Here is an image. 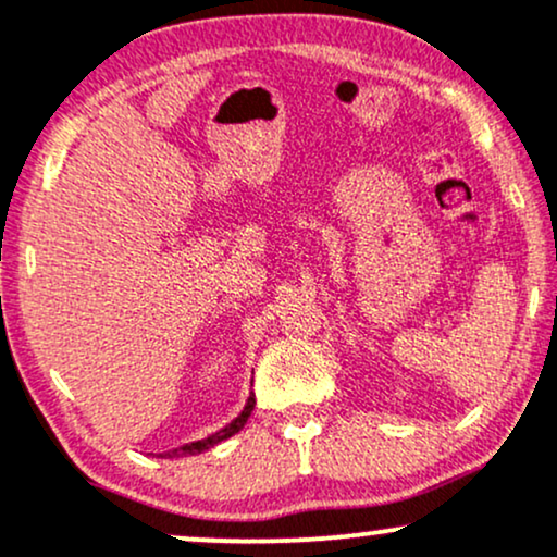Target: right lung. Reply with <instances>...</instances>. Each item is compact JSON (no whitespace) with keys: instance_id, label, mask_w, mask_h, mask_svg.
I'll return each mask as SVG.
<instances>
[{"instance_id":"right-lung-1","label":"right lung","mask_w":557,"mask_h":557,"mask_svg":"<svg viewBox=\"0 0 557 557\" xmlns=\"http://www.w3.org/2000/svg\"><path fill=\"white\" fill-rule=\"evenodd\" d=\"M253 406H257V398H253V395H251V398H248V403H246V408H243V411H240V417L230 421V424L225 426V430H220V432H216V434H209V437H203V440H196V443H188V445H183V447H175V450L164 453V456H168V458L196 456V453H203V450H209V447H214L216 443H222V440L233 437L235 432H240V430H243V424H246L248 417H251Z\"/></svg>"}]
</instances>
